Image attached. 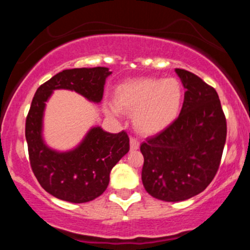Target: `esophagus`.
Wrapping results in <instances>:
<instances>
[{"label": "esophagus", "instance_id": "obj_1", "mask_svg": "<svg viewBox=\"0 0 250 250\" xmlns=\"http://www.w3.org/2000/svg\"><path fill=\"white\" fill-rule=\"evenodd\" d=\"M139 148H140V142L137 141L136 139H134V137H131V139H130V149H131V150H137Z\"/></svg>", "mask_w": 250, "mask_h": 250}]
</instances>
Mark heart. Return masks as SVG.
Masks as SVG:
<instances>
[{
  "instance_id": "heart-1",
  "label": "heart",
  "mask_w": 250,
  "mask_h": 250,
  "mask_svg": "<svg viewBox=\"0 0 250 250\" xmlns=\"http://www.w3.org/2000/svg\"><path fill=\"white\" fill-rule=\"evenodd\" d=\"M183 101V90L176 79L142 77L129 80L116 89L115 103L108 104L109 115L119 116L120 110L134 114L136 131L156 135L173 125L179 116Z\"/></svg>"
}]
</instances>
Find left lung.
<instances>
[{"mask_svg":"<svg viewBox=\"0 0 250 250\" xmlns=\"http://www.w3.org/2000/svg\"><path fill=\"white\" fill-rule=\"evenodd\" d=\"M186 89L173 125L141 145L143 187L167 202L185 201L208 187L219 169L227 123L216 90L185 69H175Z\"/></svg>","mask_w":250,"mask_h":250,"instance_id":"left-lung-1","label":"left lung"}]
</instances>
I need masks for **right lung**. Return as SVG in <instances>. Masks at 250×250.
Here are the masks:
<instances>
[{
	"instance_id": "obj_1",
	"label": "right lung",
	"mask_w": 250,
	"mask_h": 250,
	"mask_svg": "<svg viewBox=\"0 0 250 250\" xmlns=\"http://www.w3.org/2000/svg\"><path fill=\"white\" fill-rule=\"evenodd\" d=\"M110 74L105 67L65 69L40 85L34 95L25 121L30 166L41 187L56 199L84 203L102 195L111 169L129 151V137L125 131L111 134L95 125L75 148L56 150L43 137L45 103L59 89L75 91L88 101L100 103Z\"/></svg>"
}]
</instances>
